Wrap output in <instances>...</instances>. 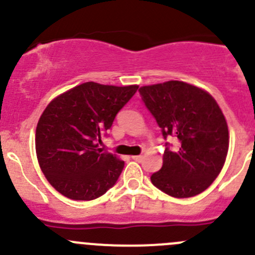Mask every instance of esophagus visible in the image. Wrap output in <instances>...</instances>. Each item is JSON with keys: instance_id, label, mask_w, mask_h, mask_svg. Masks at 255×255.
I'll return each instance as SVG.
<instances>
[{"instance_id": "34e87169", "label": "esophagus", "mask_w": 255, "mask_h": 255, "mask_svg": "<svg viewBox=\"0 0 255 255\" xmlns=\"http://www.w3.org/2000/svg\"><path fill=\"white\" fill-rule=\"evenodd\" d=\"M132 159L135 161H142L143 156L142 155H134V156H132Z\"/></svg>"}]
</instances>
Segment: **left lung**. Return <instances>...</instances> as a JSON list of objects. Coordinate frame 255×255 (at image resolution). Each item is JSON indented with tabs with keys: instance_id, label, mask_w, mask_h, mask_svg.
I'll return each mask as SVG.
<instances>
[{
	"instance_id": "left-lung-1",
	"label": "left lung",
	"mask_w": 255,
	"mask_h": 255,
	"mask_svg": "<svg viewBox=\"0 0 255 255\" xmlns=\"http://www.w3.org/2000/svg\"><path fill=\"white\" fill-rule=\"evenodd\" d=\"M143 104L155 118L164 139L173 137L163 166L150 176L155 187L177 199L201 194L223 168L228 151V127L220 106L202 89L182 81L143 86Z\"/></svg>"
}]
</instances>
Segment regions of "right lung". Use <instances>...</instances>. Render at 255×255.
Instances as JSON below:
<instances>
[{"instance_id":"add662e5","label":"right lung","mask_w":255,"mask_h":255,"mask_svg":"<svg viewBox=\"0 0 255 255\" xmlns=\"http://www.w3.org/2000/svg\"><path fill=\"white\" fill-rule=\"evenodd\" d=\"M137 85L85 82L54 99L35 130V151L43 174L65 197L90 201L117 182L125 166L115 154L97 148Z\"/></svg>"}]
</instances>
